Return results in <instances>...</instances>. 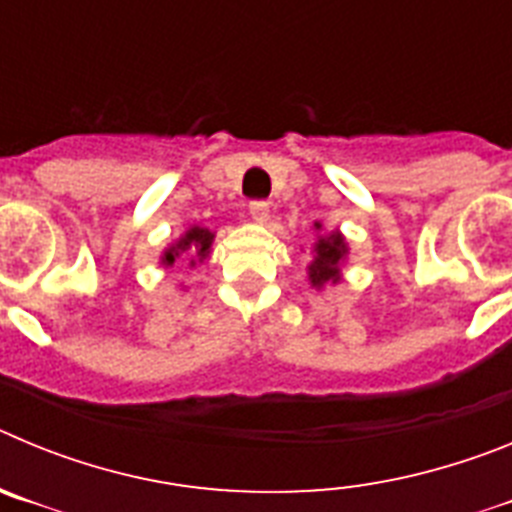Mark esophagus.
Listing matches in <instances>:
<instances>
[{"instance_id":"34e87169","label":"esophagus","mask_w":512,"mask_h":512,"mask_svg":"<svg viewBox=\"0 0 512 512\" xmlns=\"http://www.w3.org/2000/svg\"><path fill=\"white\" fill-rule=\"evenodd\" d=\"M248 210H251V217L253 220H256V223H269V217H271V210H269V202H264V200H256V202H251V207H248Z\"/></svg>"}]
</instances>
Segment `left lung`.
<instances>
[{"label": "left lung", "mask_w": 512, "mask_h": 512, "mask_svg": "<svg viewBox=\"0 0 512 512\" xmlns=\"http://www.w3.org/2000/svg\"><path fill=\"white\" fill-rule=\"evenodd\" d=\"M318 241L312 243V261L307 264V282L315 289L338 284L343 279L341 266L348 259V243L341 230L323 233V223H315Z\"/></svg>", "instance_id": "left-lung-1"}]
</instances>
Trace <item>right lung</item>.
<instances>
[{"instance_id": "obj_1", "label": "right lung", "mask_w": 512, "mask_h": 512, "mask_svg": "<svg viewBox=\"0 0 512 512\" xmlns=\"http://www.w3.org/2000/svg\"><path fill=\"white\" fill-rule=\"evenodd\" d=\"M212 241H215V230L210 228H202V225H189L174 243L164 248L161 253V266L169 269V266L176 264V259L187 261L189 266H197V264H205L210 259L212 253Z\"/></svg>"}]
</instances>
